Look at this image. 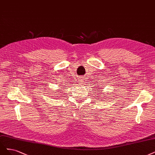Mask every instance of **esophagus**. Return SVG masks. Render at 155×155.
Listing matches in <instances>:
<instances>
[{"instance_id":"obj_1","label":"esophagus","mask_w":155,"mask_h":155,"mask_svg":"<svg viewBox=\"0 0 155 155\" xmlns=\"http://www.w3.org/2000/svg\"><path fill=\"white\" fill-rule=\"evenodd\" d=\"M82 78H81H81H79V81H82Z\"/></svg>"}]
</instances>
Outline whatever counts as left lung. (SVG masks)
<instances>
[{
    "label": "left lung",
    "instance_id": "1",
    "mask_svg": "<svg viewBox=\"0 0 155 155\" xmlns=\"http://www.w3.org/2000/svg\"><path fill=\"white\" fill-rule=\"evenodd\" d=\"M103 86H102V87H99L98 86V88H99V89H101V90H99V91H103V89H104V87H103ZM99 91H97V92H99Z\"/></svg>",
    "mask_w": 155,
    "mask_h": 155
}]
</instances>
